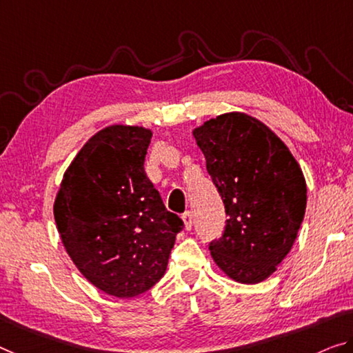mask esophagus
<instances>
[{"label": "esophagus", "instance_id": "esophagus-1", "mask_svg": "<svg viewBox=\"0 0 353 353\" xmlns=\"http://www.w3.org/2000/svg\"><path fill=\"white\" fill-rule=\"evenodd\" d=\"M181 218H183L186 230H191V227H192V213H191V211H186V213H183Z\"/></svg>", "mask_w": 353, "mask_h": 353}]
</instances>
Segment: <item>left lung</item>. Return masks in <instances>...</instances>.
Returning <instances> with one entry per match:
<instances>
[{
    "label": "left lung",
    "mask_w": 353,
    "mask_h": 353,
    "mask_svg": "<svg viewBox=\"0 0 353 353\" xmlns=\"http://www.w3.org/2000/svg\"><path fill=\"white\" fill-rule=\"evenodd\" d=\"M195 142L225 207L211 257L233 281L262 283L294 246L305 218L306 181L285 143L257 118L230 112L195 128Z\"/></svg>",
    "instance_id": "obj_1"
}]
</instances>
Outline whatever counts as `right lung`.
<instances>
[{
  "label": "right lung",
  "mask_w": 353,
  "mask_h": 353,
  "mask_svg": "<svg viewBox=\"0 0 353 353\" xmlns=\"http://www.w3.org/2000/svg\"><path fill=\"white\" fill-rule=\"evenodd\" d=\"M151 135L124 124L94 134L70 162L53 205L75 267L117 298L137 296L158 283L184 225L145 173Z\"/></svg>",
  "instance_id": "add662e5"
}]
</instances>
